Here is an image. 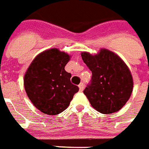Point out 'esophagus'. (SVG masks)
Returning <instances> with one entry per match:
<instances>
[{
	"label": "esophagus",
	"instance_id": "1",
	"mask_svg": "<svg viewBox=\"0 0 149 149\" xmlns=\"http://www.w3.org/2000/svg\"><path fill=\"white\" fill-rule=\"evenodd\" d=\"M79 90H80V91H82V90L84 89V84L83 83H80V84H79Z\"/></svg>",
	"mask_w": 149,
	"mask_h": 149
}]
</instances>
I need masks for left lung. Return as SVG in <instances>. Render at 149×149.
Instances as JSON below:
<instances>
[{
  "label": "left lung",
  "mask_w": 149,
  "mask_h": 149,
  "mask_svg": "<svg viewBox=\"0 0 149 149\" xmlns=\"http://www.w3.org/2000/svg\"><path fill=\"white\" fill-rule=\"evenodd\" d=\"M83 62L92 71L91 81L84 94L99 112L111 114L123 107L133 91V79L121 58L108 49L98 54H81Z\"/></svg>",
  "instance_id": "8db88e82"
}]
</instances>
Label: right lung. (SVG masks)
Returning <instances> with one entry per match:
<instances>
[{
    "mask_svg": "<svg viewBox=\"0 0 149 149\" xmlns=\"http://www.w3.org/2000/svg\"><path fill=\"white\" fill-rule=\"evenodd\" d=\"M70 56L57 49L38 55L24 76V87L29 99L41 112L55 116L68 108L79 87L70 82L71 74L65 70Z\"/></svg>",
    "mask_w": 149,
    "mask_h": 149,
    "instance_id": "1",
    "label": "right lung"
}]
</instances>
